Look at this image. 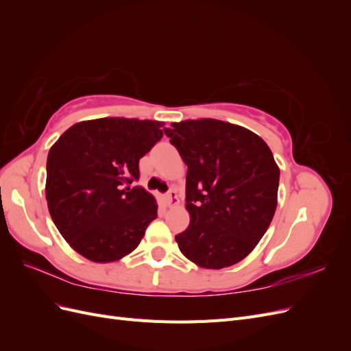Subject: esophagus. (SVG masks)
Here are the masks:
<instances>
[{"label": "esophagus", "instance_id": "1", "mask_svg": "<svg viewBox=\"0 0 351 351\" xmlns=\"http://www.w3.org/2000/svg\"><path fill=\"white\" fill-rule=\"evenodd\" d=\"M164 200H165V205L167 206H174L178 204V196H177V192L174 189L169 190V192L164 196Z\"/></svg>", "mask_w": 351, "mask_h": 351}]
</instances>
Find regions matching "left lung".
I'll use <instances>...</instances> for the list:
<instances>
[{"label": "left lung", "mask_w": 351, "mask_h": 351, "mask_svg": "<svg viewBox=\"0 0 351 351\" xmlns=\"http://www.w3.org/2000/svg\"><path fill=\"white\" fill-rule=\"evenodd\" d=\"M184 164L189 227L176 236L202 268L231 267L254 249L277 209L280 168L269 146L244 127L187 120L164 129Z\"/></svg>", "instance_id": "left-lung-1"}]
</instances>
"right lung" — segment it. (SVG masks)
<instances>
[{
  "mask_svg": "<svg viewBox=\"0 0 351 351\" xmlns=\"http://www.w3.org/2000/svg\"><path fill=\"white\" fill-rule=\"evenodd\" d=\"M164 123L136 119L80 121L52 145L45 196L56 227L92 262L119 261L139 246L156 218L141 186L139 159L161 141Z\"/></svg>",
  "mask_w": 351,
  "mask_h": 351,
  "instance_id": "obj_1",
  "label": "right lung"
}]
</instances>
